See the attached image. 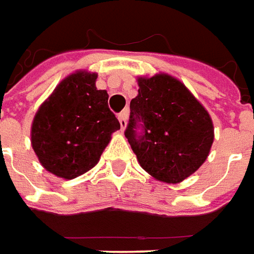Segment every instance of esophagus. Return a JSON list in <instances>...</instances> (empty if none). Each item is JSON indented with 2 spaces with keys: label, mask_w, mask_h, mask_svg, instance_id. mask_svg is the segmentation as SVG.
<instances>
[{
  "label": "esophagus",
  "mask_w": 254,
  "mask_h": 254,
  "mask_svg": "<svg viewBox=\"0 0 254 254\" xmlns=\"http://www.w3.org/2000/svg\"><path fill=\"white\" fill-rule=\"evenodd\" d=\"M119 122H120V127L122 128H126V126H127V119H128V111L126 109V111H123V112H120L119 113Z\"/></svg>",
  "instance_id": "1"
}]
</instances>
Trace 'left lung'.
Returning a JSON list of instances; mask_svg holds the SVG:
<instances>
[{"instance_id": "8db88e82", "label": "left lung", "mask_w": 254, "mask_h": 254, "mask_svg": "<svg viewBox=\"0 0 254 254\" xmlns=\"http://www.w3.org/2000/svg\"><path fill=\"white\" fill-rule=\"evenodd\" d=\"M124 135L143 170L178 183L202 165L213 142L209 113L170 75L138 79Z\"/></svg>"}]
</instances>
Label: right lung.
I'll list each match as a JSON object with an SVG mask.
<instances>
[{"label": "right lung", "mask_w": 254, "mask_h": 254, "mask_svg": "<svg viewBox=\"0 0 254 254\" xmlns=\"http://www.w3.org/2000/svg\"><path fill=\"white\" fill-rule=\"evenodd\" d=\"M97 73L76 72L61 82L41 105L31 127V143L41 164L73 179L91 170L120 130L108 107V93L95 87Z\"/></svg>", "instance_id": "obj_1"}]
</instances>
